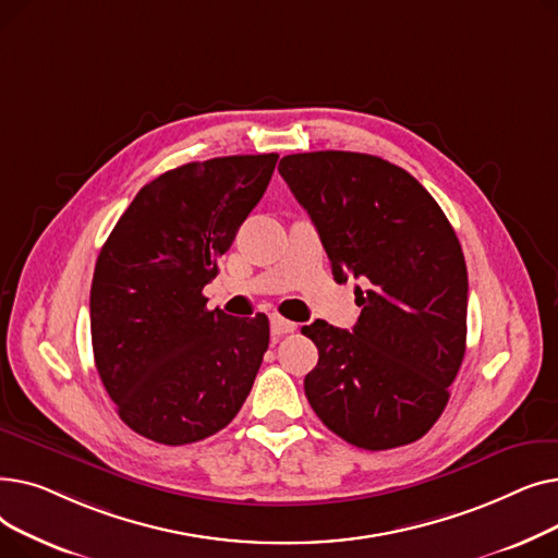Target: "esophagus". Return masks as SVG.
I'll return each instance as SVG.
<instances>
[{"mask_svg": "<svg viewBox=\"0 0 558 558\" xmlns=\"http://www.w3.org/2000/svg\"><path fill=\"white\" fill-rule=\"evenodd\" d=\"M299 326L291 324V320L282 318V316H271V335L274 337H282V335H289L294 332Z\"/></svg>", "mask_w": 558, "mask_h": 558, "instance_id": "34e87169", "label": "esophagus"}]
</instances>
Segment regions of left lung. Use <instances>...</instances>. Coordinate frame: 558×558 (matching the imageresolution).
<instances>
[{
	"label": "left lung",
	"mask_w": 558,
	"mask_h": 558,
	"mask_svg": "<svg viewBox=\"0 0 558 558\" xmlns=\"http://www.w3.org/2000/svg\"><path fill=\"white\" fill-rule=\"evenodd\" d=\"M278 171L312 217L337 282L355 287L353 332L303 326L318 348L305 396L350 446L414 444L444 414L465 355L468 271L432 194L404 169L368 154L284 156Z\"/></svg>",
	"instance_id": "obj_1"
}]
</instances>
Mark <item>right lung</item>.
<instances>
[{"label":"right lung","instance_id":"1","mask_svg":"<svg viewBox=\"0 0 558 558\" xmlns=\"http://www.w3.org/2000/svg\"><path fill=\"white\" fill-rule=\"evenodd\" d=\"M278 154L165 171L112 228L95 267V364L117 414L165 446L223 429L251 393L269 318L208 310L203 287L267 190Z\"/></svg>","mask_w":558,"mask_h":558}]
</instances>
